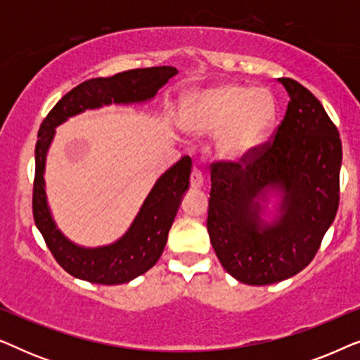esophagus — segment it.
<instances>
[{
    "instance_id": "1",
    "label": "esophagus",
    "mask_w": 360,
    "mask_h": 360,
    "mask_svg": "<svg viewBox=\"0 0 360 360\" xmlns=\"http://www.w3.org/2000/svg\"><path fill=\"white\" fill-rule=\"evenodd\" d=\"M190 186L193 190H200L203 186V174L198 169H193L190 176Z\"/></svg>"
}]
</instances>
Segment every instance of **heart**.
I'll return each instance as SVG.
<instances>
[{
  "label": "heart",
  "instance_id": "1",
  "mask_svg": "<svg viewBox=\"0 0 360 360\" xmlns=\"http://www.w3.org/2000/svg\"><path fill=\"white\" fill-rule=\"evenodd\" d=\"M277 106L267 90L236 83L198 91L188 98L181 126L196 139L219 136L216 150L226 162L250 159L272 131Z\"/></svg>",
  "mask_w": 360,
  "mask_h": 360
}]
</instances>
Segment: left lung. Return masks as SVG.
I'll return each instance as SVG.
<instances>
[{
	"mask_svg": "<svg viewBox=\"0 0 360 360\" xmlns=\"http://www.w3.org/2000/svg\"><path fill=\"white\" fill-rule=\"evenodd\" d=\"M290 101L274 141L240 164H211L208 233L226 272L248 285H272L307 267L339 206L342 146L311 91L278 78ZM272 193L278 214H262Z\"/></svg>",
	"mask_w": 360,
	"mask_h": 360,
	"instance_id": "8db88e82",
	"label": "left lung"
}]
</instances>
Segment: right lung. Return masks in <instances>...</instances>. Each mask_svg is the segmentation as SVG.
I'll list each match as a JSON object with an SVG mask.
<instances>
[{
  "mask_svg": "<svg viewBox=\"0 0 360 360\" xmlns=\"http://www.w3.org/2000/svg\"><path fill=\"white\" fill-rule=\"evenodd\" d=\"M176 73L175 67H150L121 72L108 78H91L62 96L42 121L36 144L34 221L58 265L75 278L100 285H120L154 267L164 252L181 198L188 190L191 159L181 157L155 181L129 229L120 239L100 248H82L57 229L47 203L44 172L56 127L68 117L111 103L132 105L149 101Z\"/></svg>",
  "mask_w": 360,
  "mask_h": 360,
  "instance_id": "add662e5",
  "label": "right lung"
}]
</instances>
